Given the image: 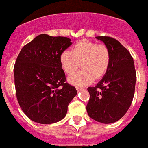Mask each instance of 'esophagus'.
I'll return each mask as SVG.
<instances>
[{"label":"esophagus","mask_w":148,"mask_h":148,"mask_svg":"<svg viewBox=\"0 0 148 148\" xmlns=\"http://www.w3.org/2000/svg\"><path fill=\"white\" fill-rule=\"evenodd\" d=\"M76 90H77V92H80L82 91V90H83V88L82 87H76Z\"/></svg>","instance_id":"34e87169"}]
</instances>
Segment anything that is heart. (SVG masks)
<instances>
[{
	"instance_id": "b5f03b06",
	"label": "heart",
	"mask_w": 148,
	"mask_h": 148,
	"mask_svg": "<svg viewBox=\"0 0 148 148\" xmlns=\"http://www.w3.org/2000/svg\"><path fill=\"white\" fill-rule=\"evenodd\" d=\"M110 54L107 46L88 40H81L74 45L72 51L65 49L61 53L59 62L66 73L71 74L79 66L82 71L71 74L68 82L75 86H85L103 77L110 65Z\"/></svg>"
}]
</instances>
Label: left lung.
<instances>
[{
  "label": "left lung",
  "mask_w": 148,
  "mask_h": 148,
  "mask_svg": "<svg viewBox=\"0 0 148 148\" xmlns=\"http://www.w3.org/2000/svg\"><path fill=\"white\" fill-rule=\"evenodd\" d=\"M109 49L110 65L103 77L90 93L86 110L97 122L108 124L127 113L135 95L136 73L134 60L120 42L110 37H96Z\"/></svg>",
  "instance_id": "8db88e82"
}]
</instances>
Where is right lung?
Returning a JSON list of instances; mask_svg holds the SVG:
<instances>
[{
	"label": "right lung",
	"instance_id": "obj_1",
	"mask_svg": "<svg viewBox=\"0 0 148 148\" xmlns=\"http://www.w3.org/2000/svg\"><path fill=\"white\" fill-rule=\"evenodd\" d=\"M72 45L65 37L40 34L21 50L13 69L16 99L31 120L51 124L66 115L77 90L66 81L61 53Z\"/></svg>",
	"mask_w": 148,
	"mask_h": 148
}]
</instances>
